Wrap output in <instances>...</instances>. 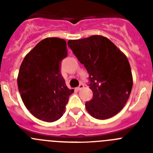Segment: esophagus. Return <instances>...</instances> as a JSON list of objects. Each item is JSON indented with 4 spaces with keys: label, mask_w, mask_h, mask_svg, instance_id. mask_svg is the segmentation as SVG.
Masks as SVG:
<instances>
[{
    "label": "esophagus",
    "mask_w": 153,
    "mask_h": 153,
    "mask_svg": "<svg viewBox=\"0 0 153 153\" xmlns=\"http://www.w3.org/2000/svg\"><path fill=\"white\" fill-rule=\"evenodd\" d=\"M83 87H84V85L83 84V83H81L80 85H79V86H78V87H76V90H82V89L83 88Z\"/></svg>",
    "instance_id": "1"
}]
</instances>
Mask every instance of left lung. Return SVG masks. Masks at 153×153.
Wrapping results in <instances>:
<instances>
[{"label": "left lung", "mask_w": 153, "mask_h": 153, "mask_svg": "<svg viewBox=\"0 0 153 153\" xmlns=\"http://www.w3.org/2000/svg\"><path fill=\"white\" fill-rule=\"evenodd\" d=\"M67 44L89 73L93 98L85 104L90 115L106 120L122 110L132 87V75L126 56L106 36L93 35Z\"/></svg>", "instance_id": "obj_1"}]
</instances>
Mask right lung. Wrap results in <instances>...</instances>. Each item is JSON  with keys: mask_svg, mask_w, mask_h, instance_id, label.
<instances>
[{"mask_svg": "<svg viewBox=\"0 0 153 153\" xmlns=\"http://www.w3.org/2000/svg\"><path fill=\"white\" fill-rule=\"evenodd\" d=\"M67 56V42L47 37L28 53L20 67L17 86L23 102L33 117L44 122H54L63 116L74 91L67 87L60 70Z\"/></svg>", "mask_w": 153, "mask_h": 153, "instance_id": "1", "label": "right lung"}]
</instances>
